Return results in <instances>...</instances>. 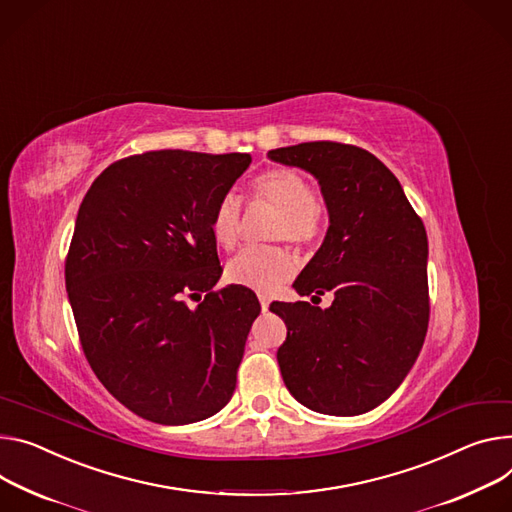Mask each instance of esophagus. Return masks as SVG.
I'll use <instances>...</instances> for the list:
<instances>
[{
    "label": "esophagus",
    "instance_id": "1",
    "mask_svg": "<svg viewBox=\"0 0 512 512\" xmlns=\"http://www.w3.org/2000/svg\"><path fill=\"white\" fill-rule=\"evenodd\" d=\"M257 298H259V304H261V310L265 312L267 308H269V296L267 294H263V292H259L257 294Z\"/></svg>",
    "mask_w": 512,
    "mask_h": 512
}]
</instances>
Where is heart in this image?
Returning a JSON list of instances; mask_svg holds the SVG:
<instances>
[{
  "label": "heart",
  "mask_w": 512,
  "mask_h": 512,
  "mask_svg": "<svg viewBox=\"0 0 512 512\" xmlns=\"http://www.w3.org/2000/svg\"><path fill=\"white\" fill-rule=\"evenodd\" d=\"M251 198L269 202L277 208L269 237L288 239L298 247L318 241L322 232V208L314 200L310 181L294 169H269L251 185ZM210 230L214 241L232 249L241 237V200L235 194H224L216 204ZM296 255L282 245L247 247L226 265V277L237 286L273 292L296 273Z\"/></svg>",
  "instance_id": "heart-1"
}]
</instances>
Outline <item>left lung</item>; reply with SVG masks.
Returning a JSON list of instances; mask_svg holds the SVG:
<instances>
[{
  "label": "left lung",
  "instance_id": "8db88e82",
  "mask_svg": "<svg viewBox=\"0 0 512 512\" xmlns=\"http://www.w3.org/2000/svg\"><path fill=\"white\" fill-rule=\"evenodd\" d=\"M318 179L329 230L294 288L320 300L273 302L288 327L277 363L290 394L322 414L355 416L402 384L429 327V243L394 173L365 149L316 141L273 149Z\"/></svg>",
  "mask_w": 512,
  "mask_h": 512
}]
</instances>
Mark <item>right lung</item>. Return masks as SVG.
<instances>
[{"mask_svg":"<svg viewBox=\"0 0 512 512\" xmlns=\"http://www.w3.org/2000/svg\"><path fill=\"white\" fill-rule=\"evenodd\" d=\"M249 163L247 153L132 155L79 206L65 261L79 341L106 390L151 423L204 421L235 392L261 306L243 286L212 290L222 267L210 218Z\"/></svg>","mask_w":512,"mask_h":512,"instance_id":"right-lung-1","label":"right lung"}]
</instances>
